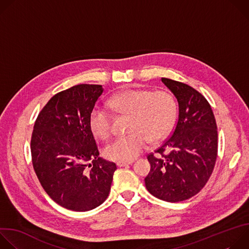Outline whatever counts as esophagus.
<instances>
[{
    "instance_id": "34e87169",
    "label": "esophagus",
    "mask_w": 249,
    "mask_h": 249,
    "mask_svg": "<svg viewBox=\"0 0 249 249\" xmlns=\"http://www.w3.org/2000/svg\"><path fill=\"white\" fill-rule=\"evenodd\" d=\"M133 161H117V165L119 166V167H121V166H125V165H128V164H131Z\"/></svg>"
}]
</instances>
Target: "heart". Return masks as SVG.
I'll return each mask as SVG.
<instances>
[{
  "mask_svg": "<svg viewBox=\"0 0 249 249\" xmlns=\"http://www.w3.org/2000/svg\"><path fill=\"white\" fill-rule=\"evenodd\" d=\"M109 106L116 113L130 116V133L117 138L105 148V157L111 160L131 161L136 159L149 140L156 143L168 135L176 117L175 99L165 90L128 89L113 96ZM89 123L97 137H110L113 116L109 110L97 106L91 111Z\"/></svg>",
  "mask_w": 249,
  "mask_h": 249,
  "instance_id": "b5f03b06",
  "label": "heart"
}]
</instances>
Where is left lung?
Segmentation results:
<instances>
[{"label":"left lung","mask_w":249,"mask_h":249,"mask_svg":"<svg viewBox=\"0 0 249 249\" xmlns=\"http://www.w3.org/2000/svg\"><path fill=\"white\" fill-rule=\"evenodd\" d=\"M178 102V118L164 143L148 155V191L166 202L187 200L206 185L218 155L216 119L208 100L192 87L161 78Z\"/></svg>","instance_id":"obj_1"}]
</instances>
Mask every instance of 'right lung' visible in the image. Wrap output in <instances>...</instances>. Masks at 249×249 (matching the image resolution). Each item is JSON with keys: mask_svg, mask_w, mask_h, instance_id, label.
<instances>
[{"mask_svg": "<svg viewBox=\"0 0 249 249\" xmlns=\"http://www.w3.org/2000/svg\"><path fill=\"white\" fill-rule=\"evenodd\" d=\"M103 89L77 85L56 93L35 120L31 160L39 182L60 206L76 212L96 208L108 197L114 162L98 158L90 114Z\"/></svg>", "mask_w": 249, "mask_h": 249, "instance_id": "add662e5", "label": "right lung"}]
</instances>
